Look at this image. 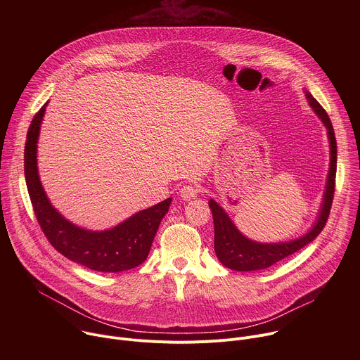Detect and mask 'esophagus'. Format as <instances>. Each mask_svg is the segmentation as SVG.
I'll list each match as a JSON object with an SVG mask.
<instances>
[{
	"instance_id": "34e87169",
	"label": "esophagus",
	"mask_w": 360,
	"mask_h": 360,
	"mask_svg": "<svg viewBox=\"0 0 360 360\" xmlns=\"http://www.w3.org/2000/svg\"><path fill=\"white\" fill-rule=\"evenodd\" d=\"M198 193H199L198 186L192 185V184L182 186L181 191H179V196L184 198V199H195L198 196Z\"/></svg>"
}]
</instances>
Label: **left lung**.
<instances>
[{
    "label": "left lung",
    "instance_id": "8db88e82",
    "mask_svg": "<svg viewBox=\"0 0 360 360\" xmlns=\"http://www.w3.org/2000/svg\"><path fill=\"white\" fill-rule=\"evenodd\" d=\"M304 96L309 102L311 108L318 115L323 127L326 128L328 141H329V171L325 185V192L322 196L321 208L316 215L315 222L311 229L299 238L283 240V242H258L245 236L229 218L228 212L221 207L215 199H210V208L212 210L214 217V229H215V253L221 264L232 271L239 272H252L266 269L279 261L288 258L292 253L297 252L307 243H311L325 228L332 200L335 192V178H336V164H338V146L335 131L332 122L322 108L319 102L312 96L309 91H303Z\"/></svg>",
    "mask_w": 360,
    "mask_h": 360
}]
</instances>
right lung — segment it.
<instances>
[{
    "mask_svg": "<svg viewBox=\"0 0 360 360\" xmlns=\"http://www.w3.org/2000/svg\"><path fill=\"white\" fill-rule=\"evenodd\" d=\"M48 102L34 117L25 142L24 174L32 208L45 236L70 261L96 272H122L141 265L150 250L172 198L138 211L118 225L92 231L68 221L51 203L38 174V138Z\"/></svg>",
    "mask_w": 360,
    "mask_h": 360,
    "instance_id": "right-lung-1",
    "label": "right lung"
}]
</instances>
